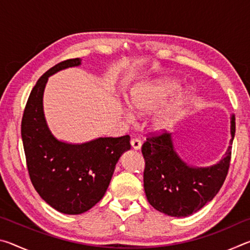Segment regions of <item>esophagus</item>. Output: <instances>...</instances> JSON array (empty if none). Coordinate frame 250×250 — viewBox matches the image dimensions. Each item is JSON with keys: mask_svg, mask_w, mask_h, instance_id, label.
<instances>
[{"mask_svg": "<svg viewBox=\"0 0 250 250\" xmlns=\"http://www.w3.org/2000/svg\"><path fill=\"white\" fill-rule=\"evenodd\" d=\"M141 145H142L141 140H139V139H137V138L131 139V146H132L134 150H140Z\"/></svg>", "mask_w": 250, "mask_h": 250, "instance_id": "obj_1", "label": "esophagus"}]
</instances>
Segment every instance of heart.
Segmentation results:
<instances>
[{"label": "heart", "instance_id": "obj_1", "mask_svg": "<svg viewBox=\"0 0 250 250\" xmlns=\"http://www.w3.org/2000/svg\"><path fill=\"white\" fill-rule=\"evenodd\" d=\"M179 88V83L173 79H162L149 84H141L131 90L126 99L130 111L142 116L152 111L167 96ZM188 97V91H181L170 103L164 104L155 112L152 124L155 129H163L170 125L183 107Z\"/></svg>", "mask_w": 250, "mask_h": 250}]
</instances>
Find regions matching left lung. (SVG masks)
Returning <instances> with one entry per match:
<instances>
[{"label": "left lung", "mask_w": 250, "mask_h": 250, "mask_svg": "<svg viewBox=\"0 0 250 250\" xmlns=\"http://www.w3.org/2000/svg\"><path fill=\"white\" fill-rule=\"evenodd\" d=\"M235 129L231 116L230 146L219 163L208 167H193L182 161L174 150L172 134L166 130L147 137L141 151L146 162L143 183L150 204L168 216L185 217L213 200L229 168Z\"/></svg>", "instance_id": "1"}]
</instances>
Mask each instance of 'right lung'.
Returning <instances> with one entry per match:
<instances>
[{
  "instance_id": "1",
  "label": "right lung",
  "mask_w": 250,
  "mask_h": 250,
  "mask_svg": "<svg viewBox=\"0 0 250 250\" xmlns=\"http://www.w3.org/2000/svg\"><path fill=\"white\" fill-rule=\"evenodd\" d=\"M80 64L79 58L67 59L37 80L25 105L21 126L34 188L53 208L68 215L84 213L104 197L118 160L131 147L129 135L71 145L57 140L49 131L43 110L48 77Z\"/></svg>"
}]
</instances>
